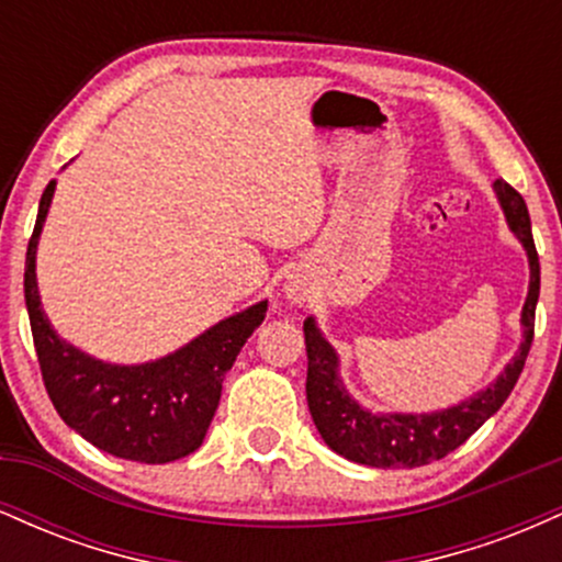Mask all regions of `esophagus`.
<instances>
[{"mask_svg": "<svg viewBox=\"0 0 562 562\" xmlns=\"http://www.w3.org/2000/svg\"><path fill=\"white\" fill-rule=\"evenodd\" d=\"M288 299H290V301H295V303H301V301H303L301 288H288Z\"/></svg>", "mask_w": 562, "mask_h": 562, "instance_id": "34e87169", "label": "esophagus"}]
</instances>
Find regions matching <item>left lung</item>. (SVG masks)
<instances>
[{
    "instance_id": "1",
    "label": "left lung",
    "mask_w": 562,
    "mask_h": 562,
    "mask_svg": "<svg viewBox=\"0 0 562 562\" xmlns=\"http://www.w3.org/2000/svg\"><path fill=\"white\" fill-rule=\"evenodd\" d=\"M496 198L509 222V229L524 243L528 263H531V285L524 306L526 338L513 362L505 367L496 383L481 391L479 396L451 406V409L434 412V415H372L348 396L344 383L338 380V357L322 338L314 319L303 322L306 338V402L312 420L319 436L333 451L346 460L370 468H420L434 460H443L449 451L468 441L488 417L505 404L509 391L524 372L528 348L533 340V314L539 301V254L531 235V216L526 200L505 179L494 182Z\"/></svg>"
}]
</instances>
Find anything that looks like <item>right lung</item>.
Returning a JSON list of instances; mask_svg holds the SVG:
<instances>
[{
    "mask_svg": "<svg viewBox=\"0 0 562 562\" xmlns=\"http://www.w3.org/2000/svg\"><path fill=\"white\" fill-rule=\"evenodd\" d=\"M55 179L38 200L25 254V306L44 389L68 428L121 460L164 465L203 443L222 398V383L250 333L267 317V301L218 322L177 353L150 364L119 367L87 357L60 340L36 290V243L53 203Z\"/></svg>",
    "mask_w": 562,
    "mask_h": 562,
    "instance_id": "right-lung-1",
    "label": "right lung"
}]
</instances>
